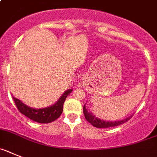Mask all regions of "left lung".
<instances>
[{
  "instance_id": "obj_1",
  "label": "left lung",
  "mask_w": 157,
  "mask_h": 157,
  "mask_svg": "<svg viewBox=\"0 0 157 157\" xmlns=\"http://www.w3.org/2000/svg\"><path fill=\"white\" fill-rule=\"evenodd\" d=\"M83 111H84V117H85L87 121L89 123L92 124V126L97 128H109L113 127V126H119L121 124L127 122L128 120H129L132 118L131 115V116H129L128 118H125L123 120L113 121V122H111V121H104V120L100 119V118L95 117V115H93V114H92V112L88 111V110L86 109V107H85V104H84V108H83Z\"/></svg>"
}]
</instances>
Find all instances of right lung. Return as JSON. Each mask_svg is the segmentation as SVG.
Wrapping results in <instances>:
<instances>
[{"instance_id":"add662e5","label":"right lung","mask_w":157,"mask_h":157,"mask_svg":"<svg viewBox=\"0 0 157 157\" xmlns=\"http://www.w3.org/2000/svg\"><path fill=\"white\" fill-rule=\"evenodd\" d=\"M72 91L73 89L71 88L66 90L54 104L41 109H35L28 107L17 98H15L13 96V98L16 103V107L21 114H24L25 116L35 122H39V123H50L55 121L62 114V111H63L64 102L68 95L72 92Z\"/></svg>"}]
</instances>
